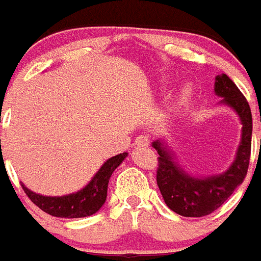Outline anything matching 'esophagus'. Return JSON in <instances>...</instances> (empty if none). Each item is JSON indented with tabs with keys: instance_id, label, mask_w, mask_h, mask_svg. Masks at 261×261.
<instances>
[{
	"instance_id": "obj_1",
	"label": "esophagus",
	"mask_w": 261,
	"mask_h": 261,
	"mask_svg": "<svg viewBox=\"0 0 261 261\" xmlns=\"http://www.w3.org/2000/svg\"><path fill=\"white\" fill-rule=\"evenodd\" d=\"M135 145L136 147H147V145H149V137L145 136V135L137 136L136 140H135Z\"/></svg>"
}]
</instances>
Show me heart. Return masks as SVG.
<instances>
[{
    "label": "heart",
    "mask_w": 261,
    "mask_h": 261,
    "mask_svg": "<svg viewBox=\"0 0 261 261\" xmlns=\"http://www.w3.org/2000/svg\"><path fill=\"white\" fill-rule=\"evenodd\" d=\"M186 94H187V90H186Z\"/></svg>",
    "instance_id": "obj_1"
}]
</instances>
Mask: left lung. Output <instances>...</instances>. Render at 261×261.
<instances>
[{
	"mask_svg": "<svg viewBox=\"0 0 261 261\" xmlns=\"http://www.w3.org/2000/svg\"><path fill=\"white\" fill-rule=\"evenodd\" d=\"M214 91L222 97V103L230 106L239 114L243 133L241 143L232 166L220 175L195 178L175 163L170 151L160 140L153 141L158 158L156 182L166 205L183 217H203L213 213L244 182L247 176L252 143V113L249 103L226 74L216 76Z\"/></svg>",
	"mask_w": 261,
	"mask_h": 261,
	"instance_id": "left-lung-1",
	"label": "left lung"
}]
</instances>
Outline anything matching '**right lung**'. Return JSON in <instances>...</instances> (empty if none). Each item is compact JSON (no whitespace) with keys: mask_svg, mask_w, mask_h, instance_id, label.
Segmentation results:
<instances>
[{"mask_svg":"<svg viewBox=\"0 0 261 261\" xmlns=\"http://www.w3.org/2000/svg\"><path fill=\"white\" fill-rule=\"evenodd\" d=\"M126 156L128 153L124 152L106 160L103 166L94 175V178L91 179L90 183L74 194H68L63 197H45L33 193L24 185L21 186L29 199L37 207H40L43 212L51 216L62 217V218H81V217L91 216L97 213L105 203L110 176Z\"/></svg>","mask_w":261,"mask_h":261,"instance_id":"right-lung-1","label":"right lung"}]
</instances>
